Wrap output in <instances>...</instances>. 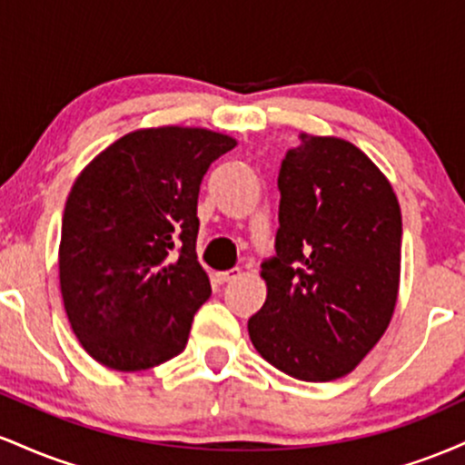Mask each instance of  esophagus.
<instances>
[{"instance_id": "34e87169", "label": "esophagus", "mask_w": 465, "mask_h": 465, "mask_svg": "<svg viewBox=\"0 0 465 465\" xmlns=\"http://www.w3.org/2000/svg\"><path fill=\"white\" fill-rule=\"evenodd\" d=\"M240 275H242V271L240 269H229V271H223V273H216V280L221 282V284H225V282L238 280Z\"/></svg>"}]
</instances>
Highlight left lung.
<instances>
[{
  "label": "left lung",
  "mask_w": 465,
  "mask_h": 465,
  "mask_svg": "<svg viewBox=\"0 0 465 465\" xmlns=\"http://www.w3.org/2000/svg\"><path fill=\"white\" fill-rule=\"evenodd\" d=\"M282 162L275 258L266 302L249 319L264 361L292 378L348 376L381 341L400 288L402 214L391 183L361 148L302 133Z\"/></svg>",
  "instance_id": "left-lung-1"
}]
</instances>
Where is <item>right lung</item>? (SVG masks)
Masks as SVG:
<instances>
[{"mask_svg": "<svg viewBox=\"0 0 465 465\" xmlns=\"http://www.w3.org/2000/svg\"><path fill=\"white\" fill-rule=\"evenodd\" d=\"M236 140L137 129L84 165L63 212L58 277L74 334L100 365L142 371L185 350L212 295L196 260L203 174Z\"/></svg>", "mask_w": 465, "mask_h": 465, "instance_id": "right-lung-1", "label": "right lung"}]
</instances>
